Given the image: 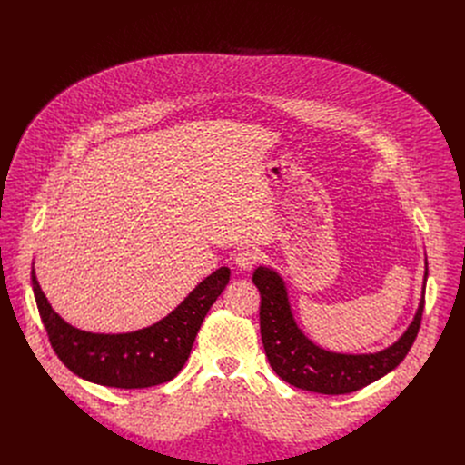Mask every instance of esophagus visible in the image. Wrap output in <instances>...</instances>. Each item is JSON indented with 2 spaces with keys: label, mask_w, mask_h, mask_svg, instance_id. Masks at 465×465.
<instances>
[{
  "label": "esophagus",
  "mask_w": 465,
  "mask_h": 465,
  "mask_svg": "<svg viewBox=\"0 0 465 465\" xmlns=\"http://www.w3.org/2000/svg\"><path fill=\"white\" fill-rule=\"evenodd\" d=\"M257 261H259V253L255 250H250V248L241 250L235 255V264L242 271H252L257 264Z\"/></svg>",
  "instance_id": "esophagus-1"
}]
</instances>
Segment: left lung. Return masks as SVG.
Masks as SVG:
<instances>
[{"instance_id": "left-lung-1", "label": "left lung", "mask_w": 465, "mask_h": 465, "mask_svg": "<svg viewBox=\"0 0 465 465\" xmlns=\"http://www.w3.org/2000/svg\"><path fill=\"white\" fill-rule=\"evenodd\" d=\"M427 259L423 291L414 320L400 341L377 353H335L311 342L298 327L283 278L271 267H257L252 282L259 289L261 339L272 370L289 384L327 395L351 393L384 377L411 351L423 316Z\"/></svg>"}]
</instances>
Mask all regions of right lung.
<instances>
[{
  "label": "right lung",
  "mask_w": 465,
  "mask_h": 465,
  "mask_svg": "<svg viewBox=\"0 0 465 465\" xmlns=\"http://www.w3.org/2000/svg\"><path fill=\"white\" fill-rule=\"evenodd\" d=\"M230 282L221 267L198 283L187 298L160 322L132 333H90L74 327L53 311L35 269L31 283L51 348L75 375L110 388H149L171 381L183 368L198 329L210 307Z\"/></svg>",
  "instance_id": "right-lung-1"
}]
</instances>
